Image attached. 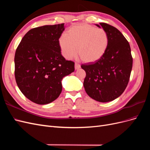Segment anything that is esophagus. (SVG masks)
I'll return each instance as SVG.
<instances>
[{"label":"esophagus","instance_id":"esophagus-1","mask_svg":"<svg viewBox=\"0 0 150 150\" xmlns=\"http://www.w3.org/2000/svg\"><path fill=\"white\" fill-rule=\"evenodd\" d=\"M74 67H75V69H79V68H80L81 66L79 64H78V63H75Z\"/></svg>","mask_w":150,"mask_h":150}]
</instances>
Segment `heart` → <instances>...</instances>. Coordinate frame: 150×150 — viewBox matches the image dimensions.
I'll list each match as a JSON object with an SVG mask.
<instances>
[{
    "mask_svg": "<svg viewBox=\"0 0 150 150\" xmlns=\"http://www.w3.org/2000/svg\"><path fill=\"white\" fill-rule=\"evenodd\" d=\"M108 42V35L105 30L87 24L71 26L66 35H62L59 40L66 59L74 57L77 48L80 59L86 63H93L100 59L106 51Z\"/></svg>",
    "mask_w": 150,
    "mask_h": 150,
    "instance_id": "heart-1",
    "label": "heart"
}]
</instances>
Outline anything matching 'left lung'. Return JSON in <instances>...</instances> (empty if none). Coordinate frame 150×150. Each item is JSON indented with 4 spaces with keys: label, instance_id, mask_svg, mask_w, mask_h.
<instances>
[{
    "label": "left lung",
    "instance_id": "left-lung-1",
    "mask_svg": "<svg viewBox=\"0 0 150 150\" xmlns=\"http://www.w3.org/2000/svg\"><path fill=\"white\" fill-rule=\"evenodd\" d=\"M99 24L108 35L106 51L98 61L83 64L81 67L86 74L83 84L86 93L94 100L106 103L124 92L129 80L133 57L128 41L118 29L104 22Z\"/></svg>",
    "mask_w": 150,
    "mask_h": 150
}]
</instances>
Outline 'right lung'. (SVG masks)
Segmentation results:
<instances>
[{
    "instance_id": "1",
    "label": "right lung",
    "mask_w": 150,
    "mask_h": 150,
    "mask_svg": "<svg viewBox=\"0 0 150 150\" xmlns=\"http://www.w3.org/2000/svg\"><path fill=\"white\" fill-rule=\"evenodd\" d=\"M64 24L30 29L15 54V78L22 93L38 104L54 101L62 91L61 81L74 71V62L62 56L59 44Z\"/></svg>"
}]
</instances>
